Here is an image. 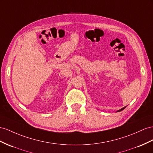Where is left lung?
<instances>
[{"mask_svg": "<svg viewBox=\"0 0 153 153\" xmlns=\"http://www.w3.org/2000/svg\"><path fill=\"white\" fill-rule=\"evenodd\" d=\"M125 108H126V107H123L122 108H121V109H120V110H118V111H117L116 112H120V111H123V109H125Z\"/></svg>", "mask_w": 153, "mask_h": 153, "instance_id": "left-lung-1", "label": "left lung"}]
</instances>
